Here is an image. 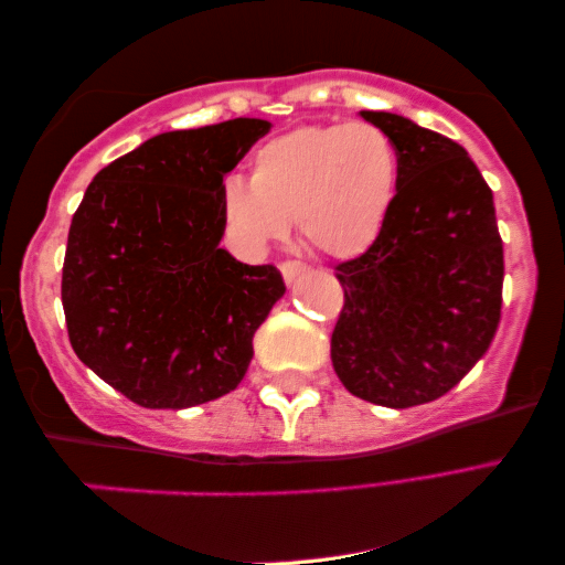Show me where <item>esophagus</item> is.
Instances as JSON below:
<instances>
[{
	"label": "esophagus",
	"mask_w": 565,
	"mask_h": 565,
	"mask_svg": "<svg viewBox=\"0 0 565 565\" xmlns=\"http://www.w3.org/2000/svg\"><path fill=\"white\" fill-rule=\"evenodd\" d=\"M308 270V265L305 263H300V260H285L282 265H280V273H282V277H285V282H295L298 280V277Z\"/></svg>",
	"instance_id": "obj_1"
}]
</instances>
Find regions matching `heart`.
<instances>
[{"mask_svg": "<svg viewBox=\"0 0 565 565\" xmlns=\"http://www.w3.org/2000/svg\"><path fill=\"white\" fill-rule=\"evenodd\" d=\"M401 182L391 135L370 122L308 125L265 142L249 182H222V217L249 247L290 233L330 257H355L375 243Z\"/></svg>", "mask_w": 565, "mask_h": 565, "instance_id": "1", "label": "heart"}]
</instances>
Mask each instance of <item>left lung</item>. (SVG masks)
Masks as SVG:
<instances>
[{
    "label": "left lung",
    "instance_id": "obj_1",
    "mask_svg": "<svg viewBox=\"0 0 565 565\" xmlns=\"http://www.w3.org/2000/svg\"><path fill=\"white\" fill-rule=\"evenodd\" d=\"M360 115L391 135L401 182L375 243L335 265L345 302L330 358L355 397L413 408L456 387L491 345L503 239L493 192L463 147L408 117Z\"/></svg>",
    "mask_w": 565,
    "mask_h": 565
}]
</instances>
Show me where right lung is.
I'll list each match as a JSON object with an SVG mask.
<instances>
[{
	"label": "right lung",
	"mask_w": 565,
	"mask_h": 565,
	"mask_svg": "<svg viewBox=\"0 0 565 565\" xmlns=\"http://www.w3.org/2000/svg\"><path fill=\"white\" fill-rule=\"evenodd\" d=\"M267 132V119L237 117L157 135L99 170L74 212L62 267L70 343L142 408L235 391L282 298L275 265L220 247L222 180Z\"/></svg>",
	"instance_id": "right-lung-1"
}]
</instances>
